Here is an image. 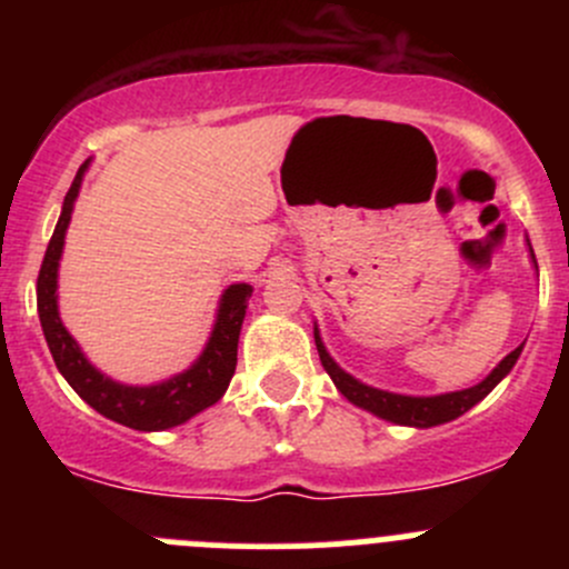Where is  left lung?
<instances>
[{
    "mask_svg": "<svg viewBox=\"0 0 569 569\" xmlns=\"http://www.w3.org/2000/svg\"><path fill=\"white\" fill-rule=\"evenodd\" d=\"M533 258V250H531ZM537 263V261H533ZM313 338H317V349H319V360L325 366V371L330 375V380L336 382V388L347 396L352 405L363 407V410L375 412V416L386 418V421L401 423V427H418V429H427V427H438V423L446 421H455L460 418L462 412H468L470 407L479 405L503 377L512 371V366L518 363L520 352H523V343H520L515 352H509L479 386L473 388H465V391H455V393H440V396H405V393H391V391H380V388H371L366 382L355 380L352 375L341 369L336 360L327 355L325 343H321L319 330L313 327Z\"/></svg>",
    "mask_w": 569,
    "mask_h": 569,
    "instance_id": "8db88e82",
    "label": "left lung"
}]
</instances>
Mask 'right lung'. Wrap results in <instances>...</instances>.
<instances>
[{
    "mask_svg": "<svg viewBox=\"0 0 569 569\" xmlns=\"http://www.w3.org/2000/svg\"><path fill=\"white\" fill-rule=\"evenodd\" d=\"M88 162L79 168L62 200V214L57 220L51 242L46 248L43 263L38 274V317L43 327L46 343L54 358L57 369L66 377L68 386L73 388L93 410L107 416L109 421H118L123 427L140 429V432H162V429L178 427L198 416L200 410L211 407L222 399L228 391L233 371H237V347L239 332H242L244 311L252 295V286L233 283L222 291L220 308H217L214 330H211L209 343L200 352V358L181 375L170 380L157 382V386H123L101 375L79 343L73 341L71 332L62 327L60 311H57V267H60L62 244H66L68 222H71L73 200H77L82 176L88 170Z\"/></svg>",
    "mask_w": 569,
    "mask_h": 569,
    "instance_id": "right-lung-1",
    "label": "right lung"
}]
</instances>
